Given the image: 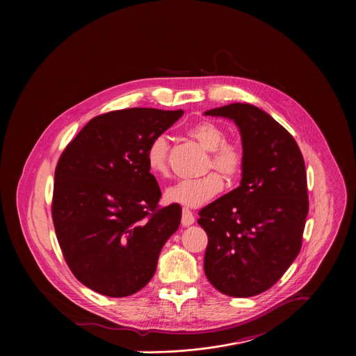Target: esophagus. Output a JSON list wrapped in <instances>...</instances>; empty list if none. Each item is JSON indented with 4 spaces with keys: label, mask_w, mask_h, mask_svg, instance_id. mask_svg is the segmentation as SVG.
<instances>
[{
    "label": "esophagus",
    "mask_w": 356,
    "mask_h": 356,
    "mask_svg": "<svg viewBox=\"0 0 356 356\" xmlns=\"http://www.w3.org/2000/svg\"><path fill=\"white\" fill-rule=\"evenodd\" d=\"M181 223L182 226H191L195 223V215L191 209L188 208H182V218H181Z\"/></svg>",
    "instance_id": "esophagus-1"
}]
</instances>
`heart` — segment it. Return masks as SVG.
I'll use <instances>...</instances> for the list:
<instances>
[{
	"mask_svg": "<svg viewBox=\"0 0 356 356\" xmlns=\"http://www.w3.org/2000/svg\"><path fill=\"white\" fill-rule=\"evenodd\" d=\"M189 138L195 140L203 149L209 152L205 170H216L226 181L238 178L245 165V153L241 145L227 141L226 131L216 123L202 120L186 130ZM170 144L164 136L154 137L147 149V163L154 177L168 174ZM223 188L222 178L207 174L199 179H186L170 186L164 197L168 203L186 207H199L215 197Z\"/></svg>",
	"mask_w": 356,
	"mask_h": 356,
	"instance_id": "1",
	"label": "heart"
}]
</instances>
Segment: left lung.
<instances>
[{
  "label": "left lung",
  "mask_w": 356,
  "mask_h": 356,
  "mask_svg": "<svg viewBox=\"0 0 356 356\" xmlns=\"http://www.w3.org/2000/svg\"><path fill=\"white\" fill-rule=\"evenodd\" d=\"M233 119L245 153L241 185L199 212L208 236L204 271L223 295L270 289L300 252L308 213L305 159L291 133L251 104L205 112Z\"/></svg>",
  "instance_id": "8db88e82"
}]
</instances>
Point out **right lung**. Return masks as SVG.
<instances>
[{"label":"right lung","mask_w":356,"mask_h":356,"mask_svg":"<svg viewBox=\"0 0 356 356\" xmlns=\"http://www.w3.org/2000/svg\"><path fill=\"white\" fill-rule=\"evenodd\" d=\"M182 109L127 108L93 118L61 153L51 218L65 263L85 286L109 298L130 296L153 277L181 207H159L147 149Z\"/></svg>","instance_id":"add662e5"}]
</instances>
